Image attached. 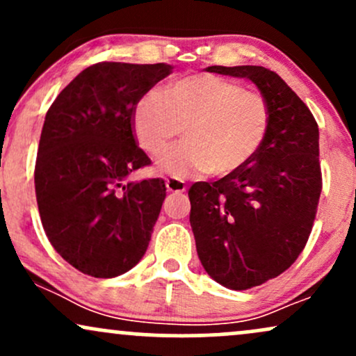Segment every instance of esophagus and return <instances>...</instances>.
<instances>
[{
  "label": "esophagus",
  "mask_w": 356,
  "mask_h": 356,
  "mask_svg": "<svg viewBox=\"0 0 356 356\" xmlns=\"http://www.w3.org/2000/svg\"><path fill=\"white\" fill-rule=\"evenodd\" d=\"M165 187L169 192H186V184H184V181H181V179H175V177H167Z\"/></svg>",
  "instance_id": "esophagus-1"
}]
</instances>
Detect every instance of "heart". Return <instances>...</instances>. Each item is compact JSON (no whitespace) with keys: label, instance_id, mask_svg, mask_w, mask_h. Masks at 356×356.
<instances>
[{"label":"heart","instance_id":"1","mask_svg":"<svg viewBox=\"0 0 356 356\" xmlns=\"http://www.w3.org/2000/svg\"><path fill=\"white\" fill-rule=\"evenodd\" d=\"M271 110L261 93L216 75H192L149 92L137 102L132 130L149 155H161L184 129L186 142L165 152L159 167L174 177L238 170L268 136Z\"/></svg>","mask_w":356,"mask_h":356}]
</instances>
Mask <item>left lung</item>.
<instances>
[{"mask_svg": "<svg viewBox=\"0 0 356 356\" xmlns=\"http://www.w3.org/2000/svg\"><path fill=\"white\" fill-rule=\"evenodd\" d=\"M206 72L251 80L271 110L268 136L251 161L189 189V220L204 269L219 284L243 291L280 276L306 246L321 194L320 132L277 73L254 65Z\"/></svg>", "mask_w": 356, "mask_h": 356, "instance_id": "left-lung-1", "label": "left lung"}]
</instances>
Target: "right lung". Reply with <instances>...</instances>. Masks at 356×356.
Instances as JSON below:
<instances>
[{
	"instance_id": "1",
	"label": "right lung",
	"mask_w": 356,
	"mask_h": 356,
	"mask_svg": "<svg viewBox=\"0 0 356 356\" xmlns=\"http://www.w3.org/2000/svg\"><path fill=\"white\" fill-rule=\"evenodd\" d=\"M172 68L102 61L79 73L48 108L36 202L51 246L83 275L120 276L145 254L165 184L129 181L150 164L134 137L132 113Z\"/></svg>"
}]
</instances>
